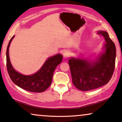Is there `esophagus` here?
<instances>
[{
	"instance_id": "esophagus-1",
	"label": "esophagus",
	"mask_w": 122,
	"mask_h": 122,
	"mask_svg": "<svg viewBox=\"0 0 122 122\" xmlns=\"http://www.w3.org/2000/svg\"><path fill=\"white\" fill-rule=\"evenodd\" d=\"M63 55L64 58H67L69 56V52L68 51H65L63 53Z\"/></svg>"
}]
</instances>
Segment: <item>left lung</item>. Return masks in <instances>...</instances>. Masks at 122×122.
<instances>
[{"label":"left lung","instance_id":"left-lung-1","mask_svg":"<svg viewBox=\"0 0 122 122\" xmlns=\"http://www.w3.org/2000/svg\"><path fill=\"white\" fill-rule=\"evenodd\" d=\"M105 42L103 51L94 59L84 58L79 54L77 57L68 60L72 82L79 90L87 91L107 84L112 76L116 56V47L109 34L105 31H97Z\"/></svg>","mask_w":122,"mask_h":122}]
</instances>
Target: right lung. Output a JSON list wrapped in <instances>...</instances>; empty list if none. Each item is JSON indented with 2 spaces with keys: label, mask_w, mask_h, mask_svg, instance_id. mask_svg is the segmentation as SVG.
<instances>
[{
  "label": "right lung",
  "mask_w": 122,
  "mask_h": 122,
  "mask_svg": "<svg viewBox=\"0 0 122 122\" xmlns=\"http://www.w3.org/2000/svg\"><path fill=\"white\" fill-rule=\"evenodd\" d=\"M15 35L10 40L6 50V66L11 80L17 86L31 92H42L51 86L54 71L62 60V54L49 57L37 72L31 75H24L13 68L9 57V47Z\"/></svg>",
  "instance_id": "right-lung-1"
}]
</instances>
